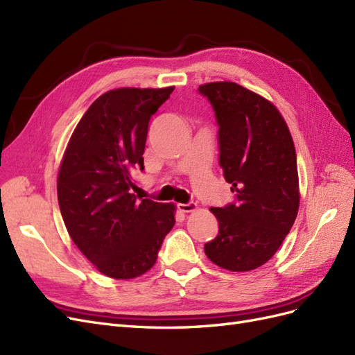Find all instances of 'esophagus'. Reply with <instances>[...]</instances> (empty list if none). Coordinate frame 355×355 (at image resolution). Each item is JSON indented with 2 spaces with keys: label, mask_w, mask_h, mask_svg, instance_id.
Here are the masks:
<instances>
[{
  "label": "esophagus",
  "mask_w": 355,
  "mask_h": 355,
  "mask_svg": "<svg viewBox=\"0 0 355 355\" xmlns=\"http://www.w3.org/2000/svg\"><path fill=\"white\" fill-rule=\"evenodd\" d=\"M178 209L184 213H189V211L197 210V204L196 202H187V204L180 202V204H178Z\"/></svg>",
  "instance_id": "34e87169"
}]
</instances>
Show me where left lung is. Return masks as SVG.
I'll return each instance as SVG.
<instances>
[{
    "label": "left lung",
    "instance_id": "1",
    "mask_svg": "<svg viewBox=\"0 0 355 355\" xmlns=\"http://www.w3.org/2000/svg\"><path fill=\"white\" fill-rule=\"evenodd\" d=\"M219 125V166L235 201L211 207L216 239L204 244L209 259L230 271L263 265L293 227L299 180L292 135L275 106L231 81L200 85Z\"/></svg>",
    "mask_w": 355,
    "mask_h": 355
}]
</instances>
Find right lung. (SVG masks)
<instances>
[{"label":"right lung","instance_id":"obj_1","mask_svg":"<svg viewBox=\"0 0 355 355\" xmlns=\"http://www.w3.org/2000/svg\"><path fill=\"white\" fill-rule=\"evenodd\" d=\"M175 87L116 89L85 111L58 176V200L72 241L98 270L128 280L151 270L175 225V206L137 198L132 170H144L151 116Z\"/></svg>","mask_w":355,"mask_h":355}]
</instances>
